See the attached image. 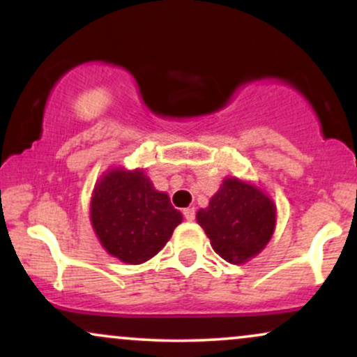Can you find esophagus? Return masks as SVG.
Wrapping results in <instances>:
<instances>
[{"label":"esophagus","mask_w":357,"mask_h":357,"mask_svg":"<svg viewBox=\"0 0 357 357\" xmlns=\"http://www.w3.org/2000/svg\"><path fill=\"white\" fill-rule=\"evenodd\" d=\"M183 215L188 221H192V220H195V216H196V210H195V208H184Z\"/></svg>","instance_id":"34e87169"}]
</instances>
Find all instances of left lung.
I'll use <instances>...</instances> for the list:
<instances>
[{"mask_svg":"<svg viewBox=\"0 0 357 357\" xmlns=\"http://www.w3.org/2000/svg\"><path fill=\"white\" fill-rule=\"evenodd\" d=\"M196 220L211 247L230 264H243L264 250L275 227V206L255 186L236 178L225 179L206 210Z\"/></svg>","mask_w":357,"mask_h":357,"instance_id":"8db88e82","label":"left lung"}]
</instances>
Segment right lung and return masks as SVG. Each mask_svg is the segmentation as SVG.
<instances>
[{
    "label": "right lung",
    "mask_w": 357,
    "mask_h": 357,
    "mask_svg": "<svg viewBox=\"0 0 357 357\" xmlns=\"http://www.w3.org/2000/svg\"><path fill=\"white\" fill-rule=\"evenodd\" d=\"M90 220L102 247L126 264L153 258L181 223L166 192L154 190L144 171H110L97 183Z\"/></svg>",
    "instance_id": "obj_1"
}]
</instances>
